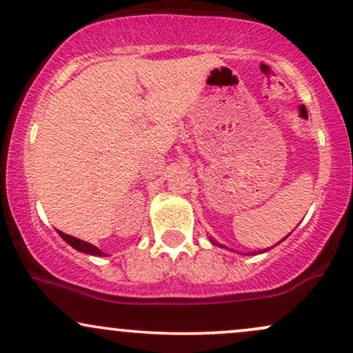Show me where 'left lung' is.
<instances>
[{
    "label": "left lung",
    "mask_w": 353,
    "mask_h": 353,
    "mask_svg": "<svg viewBox=\"0 0 353 353\" xmlns=\"http://www.w3.org/2000/svg\"><path fill=\"white\" fill-rule=\"evenodd\" d=\"M212 244H216V245H217V242H214V241H212Z\"/></svg>",
    "instance_id": "1"
}]
</instances>
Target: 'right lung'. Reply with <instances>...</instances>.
I'll return each instance as SVG.
<instances>
[{"instance_id":"right-lung-1","label":"right lung","mask_w":353,"mask_h":353,"mask_svg":"<svg viewBox=\"0 0 353 353\" xmlns=\"http://www.w3.org/2000/svg\"><path fill=\"white\" fill-rule=\"evenodd\" d=\"M58 234L61 237L64 239V241L68 242V244H70L71 247H74L76 250H79V252H84V254H91V255H98V257H104V252H101V250L98 249V247L96 245H92V244H89V242H84V241H79V239H76V237H72V236H68V234H64V232H61V230H58Z\"/></svg>"}]
</instances>
